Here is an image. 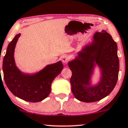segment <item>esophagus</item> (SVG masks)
I'll return each instance as SVG.
<instances>
[{
    "instance_id": "obj_1",
    "label": "esophagus",
    "mask_w": 128,
    "mask_h": 128,
    "mask_svg": "<svg viewBox=\"0 0 128 128\" xmlns=\"http://www.w3.org/2000/svg\"><path fill=\"white\" fill-rule=\"evenodd\" d=\"M61 60H62V61L63 64H67L68 61H69V57L67 56H64L62 57V58H61Z\"/></svg>"
}]
</instances>
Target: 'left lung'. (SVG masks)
Masks as SVG:
<instances>
[{
	"label": "left lung",
	"mask_w": 128,
	"mask_h": 128,
	"mask_svg": "<svg viewBox=\"0 0 128 128\" xmlns=\"http://www.w3.org/2000/svg\"><path fill=\"white\" fill-rule=\"evenodd\" d=\"M68 66L72 72L70 83L74 97L83 102L99 101L112 92L117 83L118 45L106 30L97 32L91 42L83 46ZM96 67L100 69V80L93 84L92 77Z\"/></svg>",
	"instance_id": "left-lung-1"
}]
</instances>
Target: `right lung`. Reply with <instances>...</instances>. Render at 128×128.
<instances>
[{
	"mask_svg": "<svg viewBox=\"0 0 128 128\" xmlns=\"http://www.w3.org/2000/svg\"><path fill=\"white\" fill-rule=\"evenodd\" d=\"M20 34L16 35L8 45L3 61L4 80L8 88L15 96L30 102H38L46 98L51 84L63 69L62 62L48 64L35 73L22 72L16 65L14 54Z\"/></svg>",
	"mask_w": 128,
	"mask_h": 128,
	"instance_id": "obj_1",
	"label": "right lung"
}]
</instances>
